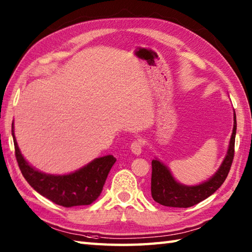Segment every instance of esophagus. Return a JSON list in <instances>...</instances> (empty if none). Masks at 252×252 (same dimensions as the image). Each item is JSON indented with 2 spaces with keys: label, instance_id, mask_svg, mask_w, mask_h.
<instances>
[{
  "label": "esophagus",
  "instance_id": "1",
  "mask_svg": "<svg viewBox=\"0 0 252 252\" xmlns=\"http://www.w3.org/2000/svg\"><path fill=\"white\" fill-rule=\"evenodd\" d=\"M130 148H131V151H132L133 154L136 155V156H138V155L142 153L143 142L141 140H136V141H134V142L131 144V147Z\"/></svg>",
  "mask_w": 252,
  "mask_h": 252
}]
</instances>
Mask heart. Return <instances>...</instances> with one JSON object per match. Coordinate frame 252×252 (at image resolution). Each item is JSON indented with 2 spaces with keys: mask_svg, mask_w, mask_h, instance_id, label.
<instances>
[{
  "mask_svg": "<svg viewBox=\"0 0 252 252\" xmlns=\"http://www.w3.org/2000/svg\"><path fill=\"white\" fill-rule=\"evenodd\" d=\"M100 132H104V130H101V131H100Z\"/></svg>",
  "mask_w": 252,
  "mask_h": 252,
  "instance_id": "1",
  "label": "heart"
}]
</instances>
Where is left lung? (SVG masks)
Returning <instances> with one entry per match:
<instances>
[{
  "label": "left lung",
  "instance_id": "1",
  "mask_svg": "<svg viewBox=\"0 0 252 252\" xmlns=\"http://www.w3.org/2000/svg\"><path fill=\"white\" fill-rule=\"evenodd\" d=\"M236 114L234 112V127L229 141L227 154L221 167L212 178L195 186H187L176 182L165 165L155 159L152 161V197L153 199L165 207L189 208L197 205L211 196L227 178L234 159L235 135H236Z\"/></svg>",
  "mask_w": 252,
  "mask_h": 252
}]
</instances>
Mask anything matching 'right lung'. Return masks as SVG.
I'll use <instances>...</instances> for the list:
<instances>
[{"label": "right lung", "mask_w": 252, "mask_h": 252, "mask_svg": "<svg viewBox=\"0 0 252 252\" xmlns=\"http://www.w3.org/2000/svg\"><path fill=\"white\" fill-rule=\"evenodd\" d=\"M12 134L15 156L26 181L40 195L66 208L91 205L97 199L103 190L107 175L116 162V158L108 155L94 159L72 173L63 175L43 173L31 167L21 155L14 135V122Z\"/></svg>", "instance_id": "right-lung-1"}]
</instances>
